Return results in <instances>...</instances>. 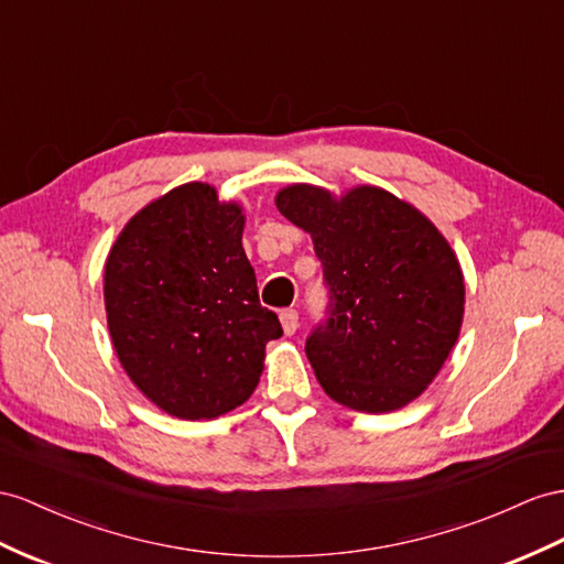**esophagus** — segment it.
<instances>
[{
    "label": "esophagus",
    "instance_id": "esophagus-1",
    "mask_svg": "<svg viewBox=\"0 0 564 564\" xmlns=\"http://www.w3.org/2000/svg\"><path fill=\"white\" fill-rule=\"evenodd\" d=\"M281 328L285 336H293L297 330V312L295 310H285L281 312Z\"/></svg>",
    "mask_w": 564,
    "mask_h": 564
}]
</instances>
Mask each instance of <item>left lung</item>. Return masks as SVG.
Instances as JSON below:
<instances>
[{"label":"left lung","mask_w":564,"mask_h":564,"mask_svg":"<svg viewBox=\"0 0 564 564\" xmlns=\"http://www.w3.org/2000/svg\"><path fill=\"white\" fill-rule=\"evenodd\" d=\"M312 236L330 319L307 340L326 395L357 412L410 405L438 377L465 319V276L424 212L379 185L340 195L291 183L273 197Z\"/></svg>","instance_id":"1"}]
</instances>
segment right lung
Masks as SVG:
<instances>
[{"label":"right lung","mask_w":564,"mask_h":564,"mask_svg":"<svg viewBox=\"0 0 564 564\" xmlns=\"http://www.w3.org/2000/svg\"><path fill=\"white\" fill-rule=\"evenodd\" d=\"M245 212L212 183H183L131 216L105 262L111 345L128 379L178 420L248 400L279 316L259 305Z\"/></svg>","instance_id":"1"}]
</instances>
